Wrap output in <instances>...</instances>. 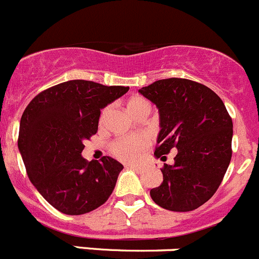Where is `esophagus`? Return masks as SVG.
<instances>
[{"mask_svg": "<svg viewBox=\"0 0 259 259\" xmlns=\"http://www.w3.org/2000/svg\"><path fill=\"white\" fill-rule=\"evenodd\" d=\"M125 167H126V168H132V169L138 170V172H140V170H142V165H139V164H126V165H125Z\"/></svg>", "mask_w": 259, "mask_h": 259, "instance_id": "34e87169", "label": "esophagus"}]
</instances>
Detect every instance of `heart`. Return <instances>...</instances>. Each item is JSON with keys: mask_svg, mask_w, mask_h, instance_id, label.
<instances>
[{"mask_svg": "<svg viewBox=\"0 0 259 259\" xmlns=\"http://www.w3.org/2000/svg\"><path fill=\"white\" fill-rule=\"evenodd\" d=\"M140 107H149V104L145 101L143 97L135 96L127 101V110L129 112L135 111V110L140 109ZM107 114V109H105L101 112V121L105 119ZM148 138L143 134H134L127 135V137L119 138L115 140L111 144V150L117 158L122 160H135L143 152L145 148L148 147Z\"/></svg>", "mask_w": 259, "mask_h": 259, "instance_id": "b5f03b06", "label": "heart"}]
</instances>
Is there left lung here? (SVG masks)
<instances>
[{
    "label": "left lung",
    "mask_w": 259,
    "mask_h": 259,
    "mask_svg": "<svg viewBox=\"0 0 259 259\" xmlns=\"http://www.w3.org/2000/svg\"><path fill=\"white\" fill-rule=\"evenodd\" d=\"M159 112L155 158L177 149L150 197L170 211H192L217 192L232 159L233 121L209 87L185 78L159 79L139 90Z\"/></svg>",
    "instance_id": "8db88e82"
}]
</instances>
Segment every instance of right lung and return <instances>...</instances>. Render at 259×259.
Returning a JSON list of instances; mask_svg holds the SVG:
<instances>
[{
	"mask_svg": "<svg viewBox=\"0 0 259 259\" xmlns=\"http://www.w3.org/2000/svg\"><path fill=\"white\" fill-rule=\"evenodd\" d=\"M129 91L73 79L40 92L20 120L19 145L27 176L57 210L82 215L107 201L124 165L111 157L87 162L84 140L96 134L101 110Z\"/></svg>",
	"mask_w": 259,
	"mask_h": 259,
	"instance_id": "right-lung-1",
	"label": "right lung"
}]
</instances>
